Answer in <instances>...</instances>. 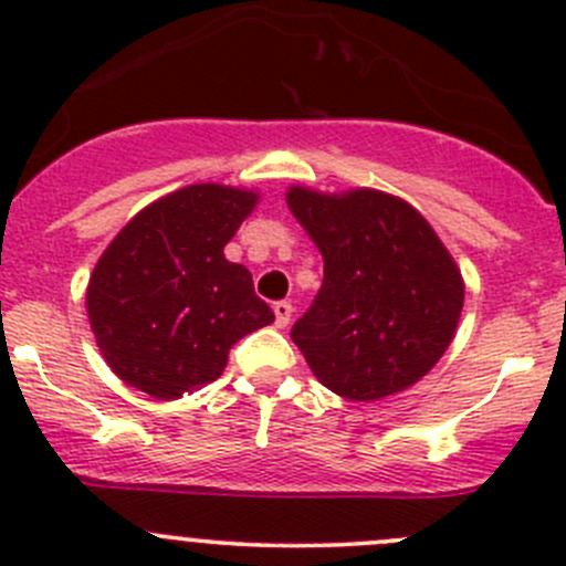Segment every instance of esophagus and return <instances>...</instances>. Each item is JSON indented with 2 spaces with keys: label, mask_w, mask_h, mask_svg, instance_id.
<instances>
[{
  "label": "esophagus",
  "mask_w": 566,
  "mask_h": 566,
  "mask_svg": "<svg viewBox=\"0 0 566 566\" xmlns=\"http://www.w3.org/2000/svg\"><path fill=\"white\" fill-rule=\"evenodd\" d=\"M273 315H276L279 328H284V325L290 323V317H293V304H290V301H276V304H273Z\"/></svg>",
  "instance_id": "34e87169"
}]
</instances>
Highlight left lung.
Masks as SVG:
<instances>
[{"instance_id":"1","label":"left lung","mask_w":566,"mask_h":566,"mask_svg":"<svg viewBox=\"0 0 566 566\" xmlns=\"http://www.w3.org/2000/svg\"><path fill=\"white\" fill-rule=\"evenodd\" d=\"M287 205L323 254V284L295 345L323 386L356 402L424 378L452 342L462 276L408 202L384 191L328 197L290 188Z\"/></svg>"}]
</instances>
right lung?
Instances as JSON below:
<instances>
[{
  "label": "right lung",
  "mask_w": 566,
  "mask_h": 566,
  "mask_svg": "<svg viewBox=\"0 0 566 566\" xmlns=\"http://www.w3.org/2000/svg\"><path fill=\"white\" fill-rule=\"evenodd\" d=\"M256 193L199 182L125 224L95 265L90 325L108 367L156 399L213 384L232 345L273 323L251 273L224 256Z\"/></svg>",
  "instance_id": "add662e5"
}]
</instances>
